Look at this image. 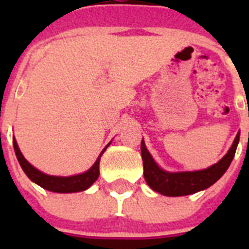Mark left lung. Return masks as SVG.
Returning a JSON list of instances; mask_svg holds the SVG:
<instances>
[{
	"label": "left lung",
	"instance_id": "obj_1",
	"mask_svg": "<svg viewBox=\"0 0 249 249\" xmlns=\"http://www.w3.org/2000/svg\"><path fill=\"white\" fill-rule=\"evenodd\" d=\"M239 142V133L233 141L232 147L218 163L208 167L207 169L196 171V172H166L156 164L149 152L147 151L144 142H141V155L143 160V176L147 184L155 192L169 197L193 195L202 190H206L213 183L218 181L224 175L236 155L237 144Z\"/></svg>",
	"mask_w": 249,
	"mask_h": 249
}]
</instances>
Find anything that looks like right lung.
Wrapping results in <instances>:
<instances>
[{
  "label": "right lung",
  "mask_w": 249,
  "mask_h": 249,
  "mask_svg": "<svg viewBox=\"0 0 249 249\" xmlns=\"http://www.w3.org/2000/svg\"><path fill=\"white\" fill-rule=\"evenodd\" d=\"M108 147V144L106 146V148ZM13 148H15V153L19 162V166L22 167L23 172L27 175L31 181L37 183L45 190L51 191V192L57 193H72V192H80V191L87 190L89 186H92L93 182L100 176V160L103 152L106 148L101 152V155L98 156L97 160L94 162L93 166L85 173L77 176H71V177H56V176H48L45 173L39 172L38 169L35 168L34 166H31L25 157L22 156L21 151H19L17 142L13 140Z\"/></svg>",
  "instance_id": "obj_1"
}]
</instances>
